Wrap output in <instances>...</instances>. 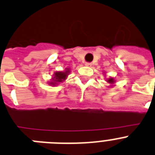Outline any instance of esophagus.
Wrapping results in <instances>:
<instances>
[{"instance_id":"1","label":"esophagus","mask_w":155,"mask_h":155,"mask_svg":"<svg viewBox=\"0 0 155 155\" xmlns=\"http://www.w3.org/2000/svg\"><path fill=\"white\" fill-rule=\"evenodd\" d=\"M85 66H86V67H91V66H92V63H85Z\"/></svg>"}]
</instances>
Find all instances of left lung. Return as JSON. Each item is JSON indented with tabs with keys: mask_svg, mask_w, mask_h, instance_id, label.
<instances>
[{
	"mask_svg": "<svg viewBox=\"0 0 155 155\" xmlns=\"http://www.w3.org/2000/svg\"><path fill=\"white\" fill-rule=\"evenodd\" d=\"M106 81H107V84H110L109 86L107 87H112L114 85V84H115V80H114V78H107V80H106Z\"/></svg>",
	"mask_w": 155,
	"mask_h": 155,
	"instance_id": "left-lung-1",
	"label": "left lung"
}]
</instances>
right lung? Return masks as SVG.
Returning a JSON list of instances; mask_svg holds the SVG:
<instances>
[{
  "instance_id": "obj_1",
  "label": "right lung",
  "mask_w": 155,
  "mask_h": 155,
  "mask_svg": "<svg viewBox=\"0 0 155 155\" xmlns=\"http://www.w3.org/2000/svg\"><path fill=\"white\" fill-rule=\"evenodd\" d=\"M71 73V68H66L64 71H55L48 84L51 86H56L59 83L64 81Z\"/></svg>"
}]
</instances>
